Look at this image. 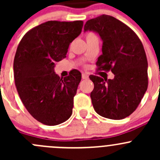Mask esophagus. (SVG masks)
<instances>
[{
	"mask_svg": "<svg viewBox=\"0 0 160 160\" xmlns=\"http://www.w3.org/2000/svg\"><path fill=\"white\" fill-rule=\"evenodd\" d=\"M82 79L83 80H87L88 79V75L87 73H82Z\"/></svg>",
	"mask_w": 160,
	"mask_h": 160,
	"instance_id": "1",
	"label": "esophagus"
}]
</instances>
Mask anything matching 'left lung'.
<instances>
[{
  "label": "left lung",
  "instance_id": "left-lung-1",
  "mask_svg": "<svg viewBox=\"0 0 160 160\" xmlns=\"http://www.w3.org/2000/svg\"><path fill=\"white\" fill-rule=\"evenodd\" d=\"M98 32L103 41L98 70L111 71L114 78L90 75L94 88L92 104L99 115L120 120L129 116L141 102L148 88V62L138 35L112 16L102 14L86 22L84 31Z\"/></svg>",
  "mask_w": 160,
  "mask_h": 160
}]
</instances>
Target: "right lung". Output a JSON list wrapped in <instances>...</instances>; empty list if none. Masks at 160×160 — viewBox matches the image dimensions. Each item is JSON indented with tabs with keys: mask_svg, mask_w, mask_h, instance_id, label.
Returning a JSON list of instances; mask_svg holds the SVG:
<instances>
[{
	"mask_svg": "<svg viewBox=\"0 0 160 160\" xmlns=\"http://www.w3.org/2000/svg\"><path fill=\"white\" fill-rule=\"evenodd\" d=\"M83 25V21H49L26 32L17 48L14 77L18 93L31 115L44 125H59L72 114L81 73L72 70L60 78L54 67L66 58Z\"/></svg>",
	"mask_w": 160,
	"mask_h": 160,
	"instance_id": "1",
	"label": "right lung"
}]
</instances>
